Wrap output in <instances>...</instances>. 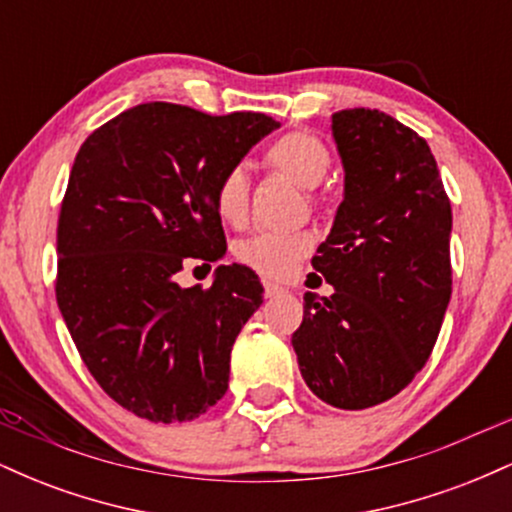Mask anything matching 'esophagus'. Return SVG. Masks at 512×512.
Masks as SVG:
<instances>
[{"label":"esophagus","instance_id":"1","mask_svg":"<svg viewBox=\"0 0 512 512\" xmlns=\"http://www.w3.org/2000/svg\"><path fill=\"white\" fill-rule=\"evenodd\" d=\"M284 291H286L284 286L274 284V281H264V296H267V298H274V296H279V293H284Z\"/></svg>","mask_w":512,"mask_h":512}]
</instances>
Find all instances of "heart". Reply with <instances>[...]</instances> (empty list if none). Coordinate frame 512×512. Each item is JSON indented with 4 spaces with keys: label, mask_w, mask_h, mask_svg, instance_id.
Here are the masks:
<instances>
[{
    "label": "heart",
    "mask_w": 512,
    "mask_h": 512,
    "mask_svg": "<svg viewBox=\"0 0 512 512\" xmlns=\"http://www.w3.org/2000/svg\"><path fill=\"white\" fill-rule=\"evenodd\" d=\"M267 161L301 187L320 185L327 178L332 158L327 146L308 132H289L269 146ZM250 180L245 166H231L216 182L214 204L223 221L243 223L248 216ZM313 238L303 231H262L238 243L236 255L245 267L269 279H286L308 255Z\"/></svg>",
    "instance_id": "1"
}]
</instances>
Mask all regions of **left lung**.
I'll return each instance as SVG.
<instances>
[{
    "mask_svg": "<svg viewBox=\"0 0 512 512\" xmlns=\"http://www.w3.org/2000/svg\"><path fill=\"white\" fill-rule=\"evenodd\" d=\"M344 199L313 267L334 286L305 293L291 344L305 385L337 409H368L426 366L452 293V211L436 158L378 110L332 115Z\"/></svg>",
    "mask_w": 512,
    "mask_h": 512,
    "instance_id": "8db88e82",
    "label": "left lung"
}]
</instances>
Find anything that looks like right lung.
<instances>
[{"instance_id": "right-lung-1", "label": "right lung", "mask_w": 512, "mask_h": 512, "mask_svg": "<svg viewBox=\"0 0 512 512\" xmlns=\"http://www.w3.org/2000/svg\"><path fill=\"white\" fill-rule=\"evenodd\" d=\"M279 122L142 103L81 144L57 226V305L96 383L154 424H182L228 390L231 349L262 305L245 264L182 289L187 257L216 262V182Z\"/></svg>"}]
</instances>
